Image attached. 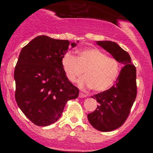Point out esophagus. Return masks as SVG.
<instances>
[{
	"label": "esophagus",
	"mask_w": 153,
	"mask_h": 153,
	"mask_svg": "<svg viewBox=\"0 0 153 153\" xmlns=\"http://www.w3.org/2000/svg\"><path fill=\"white\" fill-rule=\"evenodd\" d=\"M79 97H80V98H85V97H87V95H86V94H85V93H79Z\"/></svg>",
	"instance_id": "34e87169"
}]
</instances>
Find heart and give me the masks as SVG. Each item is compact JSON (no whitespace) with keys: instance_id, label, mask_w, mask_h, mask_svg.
Returning <instances> with one entry per match:
<instances>
[{"instance_id":"b5f03b06","label":"heart","mask_w":153,"mask_h":153,"mask_svg":"<svg viewBox=\"0 0 153 153\" xmlns=\"http://www.w3.org/2000/svg\"><path fill=\"white\" fill-rule=\"evenodd\" d=\"M64 74L72 83L83 76L79 81L82 87L88 86L96 92L107 90L115 83L120 72L118 60L107 55L98 48H88L79 51L77 57L65 53L61 60Z\"/></svg>"}]
</instances>
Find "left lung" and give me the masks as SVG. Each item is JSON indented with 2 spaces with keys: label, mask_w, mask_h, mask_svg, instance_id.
Returning <instances> with one entry per match:
<instances>
[{
  "label": "left lung",
  "mask_w": 153,
  "mask_h": 153,
  "mask_svg": "<svg viewBox=\"0 0 153 153\" xmlns=\"http://www.w3.org/2000/svg\"><path fill=\"white\" fill-rule=\"evenodd\" d=\"M97 44L123 65L111 88L92 97L97 99L99 105L95 111L87 115L93 128L101 132H110L121 126L130 113L137 94L136 69L129 53L117 43L106 40L97 41Z\"/></svg>",
  "instance_id": "left-lung-1"
}]
</instances>
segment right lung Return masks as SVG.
<instances>
[{
    "instance_id": "1",
    "label": "right lung",
    "mask_w": 153,
    "mask_h": 153,
    "mask_svg": "<svg viewBox=\"0 0 153 153\" xmlns=\"http://www.w3.org/2000/svg\"><path fill=\"white\" fill-rule=\"evenodd\" d=\"M70 45L76 44L42 35L20 53L14 70L16 102L35 125L54 123L67 101L78 97L79 89L68 80L61 65Z\"/></svg>"
}]
</instances>
